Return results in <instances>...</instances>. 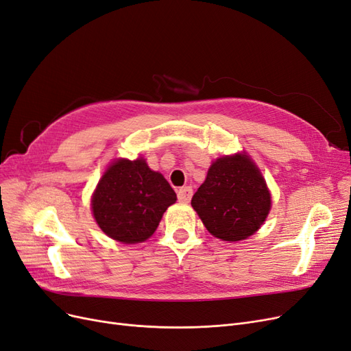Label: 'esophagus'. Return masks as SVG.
I'll return each instance as SVG.
<instances>
[{"label": "esophagus", "mask_w": 351, "mask_h": 351, "mask_svg": "<svg viewBox=\"0 0 351 351\" xmlns=\"http://www.w3.org/2000/svg\"><path fill=\"white\" fill-rule=\"evenodd\" d=\"M192 193H193V191H192L191 186L180 188V189L178 191V199H179L180 202H189L191 198H192Z\"/></svg>", "instance_id": "1"}]
</instances>
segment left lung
Returning <instances> with one entry per match:
<instances>
[{
	"label": "left lung",
	"instance_id": "1",
	"mask_svg": "<svg viewBox=\"0 0 351 351\" xmlns=\"http://www.w3.org/2000/svg\"><path fill=\"white\" fill-rule=\"evenodd\" d=\"M191 204L213 236L239 241L263 224L270 210V193L249 156L234 154L211 165Z\"/></svg>",
	"mask_w": 351,
	"mask_h": 351
}]
</instances>
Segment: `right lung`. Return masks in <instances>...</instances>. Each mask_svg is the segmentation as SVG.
Masks as SVG:
<instances>
[{
    "label": "right lung",
    "instance_id": "obj_1",
    "mask_svg": "<svg viewBox=\"0 0 351 351\" xmlns=\"http://www.w3.org/2000/svg\"><path fill=\"white\" fill-rule=\"evenodd\" d=\"M175 201L172 186L159 172L150 171L145 160L120 159L98 182L93 213L108 237L133 244L153 234L163 213Z\"/></svg>",
    "mask_w": 351,
    "mask_h": 351
}]
</instances>
